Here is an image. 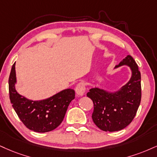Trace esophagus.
<instances>
[{"label":"esophagus","mask_w":157,"mask_h":157,"mask_svg":"<svg viewBox=\"0 0 157 157\" xmlns=\"http://www.w3.org/2000/svg\"><path fill=\"white\" fill-rule=\"evenodd\" d=\"M75 90L77 95L79 96H83L86 91V87H85V84L83 82H80L79 84L77 85L76 88H75Z\"/></svg>","instance_id":"1"}]
</instances>
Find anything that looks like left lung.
<instances>
[{"label": "left lung", "instance_id": "1", "mask_svg": "<svg viewBox=\"0 0 157 157\" xmlns=\"http://www.w3.org/2000/svg\"><path fill=\"white\" fill-rule=\"evenodd\" d=\"M129 67L132 76L119 90L109 92L98 87L90 88L87 97L94 102L92 119L100 129L116 132L126 127L136 116L141 100V75L135 60L127 56L115 68Z\"/></svg>", "mask_w": 157, "mask_h": 157}]
</instances>
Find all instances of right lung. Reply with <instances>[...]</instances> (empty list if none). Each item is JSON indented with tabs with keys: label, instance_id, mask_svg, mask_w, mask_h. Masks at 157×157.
Segmentation results:
<instances>
[{
	"label": "right lung",
	"instance_id": "obj_1",
	"mask_svg": "<svg viewBox=\"0 0 157 157\" xmlns=\"http://www.w3.org/2000/svg\"><path fill=\"white\" fill-rule=\"evenodd\" d=\"M15 63L9 78V99L12 107L24 125L36 132H48L63 121L69 104L75 99V90L68 88L50 98L39 101L28 99L17 93Z\"/></svg>",
	"mask_w": 157,
	"mask_h": 157
}]
</instances>
